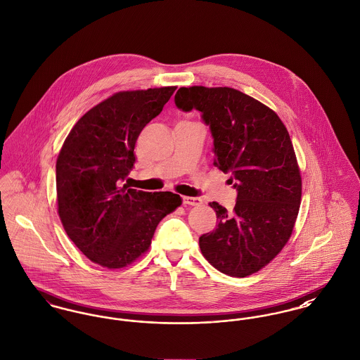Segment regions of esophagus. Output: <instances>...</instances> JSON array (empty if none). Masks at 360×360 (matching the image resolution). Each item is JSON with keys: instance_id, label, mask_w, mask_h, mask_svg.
<instances>
[{"instance_id": "34e87169", "label": "esophagus", "mask_w": 360, "mask_h": 360, "mask_svg": "<svg viewBox=\"0 0 360 360\" xmlns=\"http://www.w3.org/2000/svg\"><path fill=\"white\" fill-rule=\"evenodd\" d=\"M182 201H184L185 205H201L202 204L201 198H198V197H189V195L182 197Z\"/></svg>"}]
</instances>
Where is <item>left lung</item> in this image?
Listing matches in <instances>:
<instances>
[{"label":"left lung","mask_w":360,"mask_h":360,"mask_svg":"<svg viewBox=\"0 0 360 360\" xmlns=\"http://www.w3.org/2000/svg\"><path fill=\"white\" fill-rule=\"evenodd\" d=\"M175 105L201 112L214 139V165L237 191L233 212L217 201L218 226L198 240L223 274L247 277L285 247L302 201V176L289 133L277 113L231 87H181Z\"/></svg>","instance_id":"left-lung-1"}]
</instances>
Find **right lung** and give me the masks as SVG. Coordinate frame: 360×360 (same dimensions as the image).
I'll return each instance as SVG.
<instances>
[{
	"label": "right lung",
	"instance_id": "add662e5",
	"mask_svg": "<svg viewBox=\"0 0 360 360\" xmlns=\"http://www.w3.org/2000/svg\"><path fill=\"white\" fill-rule=\"evenodd\" d=\"M176 86L119 91L86 112L64 141L56 163L58 217L67 236L91 262L122 269L137 260L182 198L130 189L142 129Z\"/></svg>",
	"mask_w": 360,
	"mask_h": 360
}]
</instances>
